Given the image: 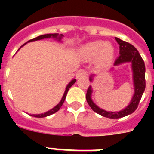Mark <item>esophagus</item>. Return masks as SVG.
I'll list each match as a JSON object with an SVG mask.
<instances>
[{"label": "esophagus", "mask_w": 154, "mask_h": 154, "mask_svg": "<svg viewBox=\"0 0 154 154\" xmlns=\"http://www.w3.org/2000/svg\"><path fill=\"white\" fill-rule=\"evenodd\" d=\"M87 72L86 70H84V69H80V70H78L77 72L76 76H77V78H81V77L87 76Z\"/></svg>", "instance_id": "esophagus-1"}]
</instances>
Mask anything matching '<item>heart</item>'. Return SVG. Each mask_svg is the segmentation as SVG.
<instances>
[{"mask_svg":"<svg viewBox=\"0 0 154 154\" xmlns=\"http://www.w3.org/2000/svg\"><path fill=\"white\" fill-rule=\"evenodd\" d=\"M81 54L87 60H91L97 57V63L100 66H106L113 58L114 48L108 42L95 41L82 47Z\"/></svg>","mask_w":154,"mask_h":154,"instance_id":"heart-1","label":"heart"}]
</instances>
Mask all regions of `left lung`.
Returning <instances> with one entry per match:
<instances>
[{
	"label": "left lung",
	"instance_id": "left-lung-1",
	"mask_svg": "<svg viewBox=\"0 0 154 154\" xmlns=\"http://www.w3.org/2000/svg\"><path fill=\"white\" fill-rule=\"evenodd\" d=\"M116 40L119 45V56L116 58L114 65L117 66L119 64L129 63V62H130L132 64L133 80L134 85V94L133 96L132 100L129 106H126V108H125L124 110L117 112H111L100 109L91 100L92 89L91 86L87 89V96H86L87 103L93 111L110 119H119L134 112L138 108L143 93L145 90V65L139 51L128 42L123 41L118 38H116ZM92 77L93 75L90 77L91 82H92Z\"/></svg>",
	"mask_w": 154,
	"mask_h": 154
}]
</instances>
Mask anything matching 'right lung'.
I'll use <instances>...</instances> for the list:
<instances>
[{
  "instance_id": "1",
  "label": "right lung",
  "mask_w": 154,
  "mask_h": 154,
  "mask_svg": "<svg viewBox=\"0 0 154 154\" xmlns=\"http://www.w3.org/2000/svg\"><path fill=\"white\" fill-rule=\"evenodd\" d=\"M63 35H58V34H47V35H40V36H38V37H36V38H33V39H30V40H29L28 42H32V41L39 40V39H43V38H57V39H58V40H61V38H63ZM28 42H27V43H28ZM25 44H26V43H25ZM25 44H23L22 46H24ZM75 82H76V79H73V80H72L70 82H69V84H68V85L67 86V87H66V90H65V92H64L63 97V98H62V100H61L60 102L57 104V106L54 107V108H53L52 110L47 111L46 113L39 114V115H33V116L37 117V118H43V117H46V116H50V115H53V114L56 113L57 111H58L59 109L61 108V106H63V104L65 99H66V96H67V91H68V90H69V88H70V87H72Z\"/></svg>"
}]
</instances>
